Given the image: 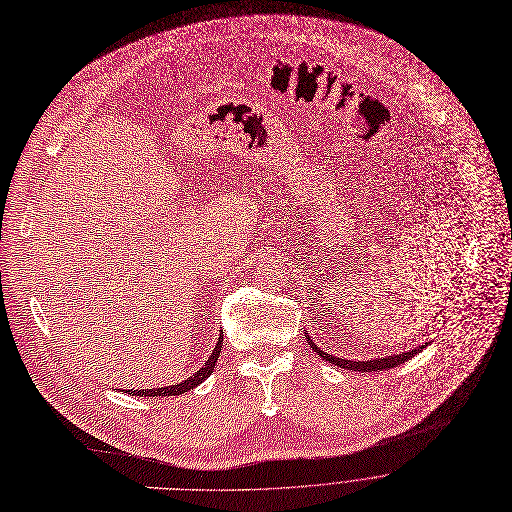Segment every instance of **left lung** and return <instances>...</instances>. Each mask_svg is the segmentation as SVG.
Masks as SVG:
<instances>
[{
    "instance_id": "1",
    "label": "left lung",
    "mask_w": 512,
    "mask_h": 512,
    "mask_svg": "<svg viewBox=\"0 0 512 512\" xmlns=\"http://www.w3.org/2000/svg\"><path fill=\"white\" fill-rule=\"evenodd\" d=\"M306 339H308V343H310V347L324 359V361H329V363H335L337 367H343V369H353V371H384V369H390V367H398L400 363H404V361H408V359H412L416 353H421L427 345H418L416 349H412V351H406V353H396V355H388V357H378V359H367V361H351V359H339V357H335V355H331V353H324V351H320V347H316L314 343H312V339L308 337V333H306Z\"/></svg>"
}]
</instances>
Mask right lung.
<instances>
[{
	"instance_id": "add662e5",
	"label": "right lung",
	"mask_w": 512,
	"mask_h": 512,
	"mask_svg": "<svg viewBox=\"0 0 512 512\" xmlns=\"http://www.w3.org/2000/svg\"><path fill=\"white\" fill-rule=\"evenodd\" d=\"M222 337H218V343H216V347H214V351H212V355L208 357V361H206V365L204 367H200L194 376H190L188 380H183V382H179V384H175V386H165V388H153V390H128V394H132V396H179V394H183V392H188V390H194L196 386H200L206 378H210V374H212V369H214V365H216V361H218V355H220V351H222V341H220Z\"/></svg>"
}]
</instances>
